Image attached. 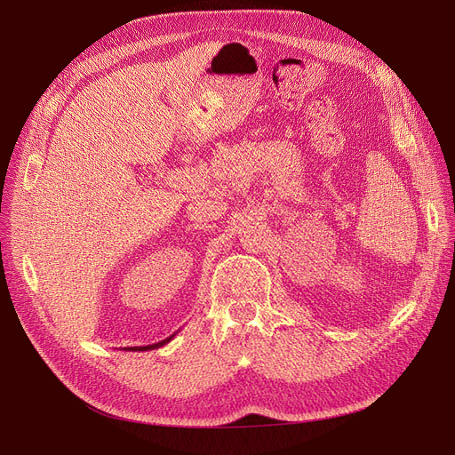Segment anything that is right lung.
Instances as JSON below:
<instances>
[{"mask_svg": "<svg viewBox=\"0 0 455 455\" xmlns=\"http://www.w3.org/2000/svg\"><path fill=\"white\" fill-rule=\"evenodd\" d=\"M177 336V331L175 333H172L170 338H165V339H162V341H158V343H153V345H146V347H129V348H125V350H132V352H146V350H155V348H160V347H164V345H167L170 343L173 338Z\"/></svg>", "mask_w": 455, "mask_h": 455, "instance_id": "obj_1", "label": "right lung"}]
</instances>
